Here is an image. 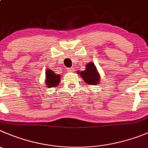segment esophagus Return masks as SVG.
I'll list each match as a JSON object with an SVG mask.
<instances>
[{
	"mask_svg": "<svg viewBox=\"0 0 148 148\" xmlns=\"http://www.w3.org/2000/svg\"><path fill=\"white\" fill-rule=\"evenodd\" d=\"M67 70L68 72H73V70H74V69H73V67H70V68H67Z\"/></svg>",
	"mask_w": 148,
	"mask_h": 148,
	"instance_id": "obj_1",
	"label": "esophagus"
}]
</instances>
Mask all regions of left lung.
I'll use <instances>...</instances> for the list:
<instances>
[{"mask_svg": "<svg viewBox=\"0 0 148 148\" xmlns=\"http://www.w3.org/2000/svg\"><path fill=\"white\" fill-rule=\"evenodd\" d=\"M86 84L88 85H97L99 82L100 75L97 70L96 66L93 62H89L86 66L84 71L78 72Z\"/></svg>", "mask_w": 148, "mask_h": 148, "instance_id": "1", "label": "left lung"}]
</instances>
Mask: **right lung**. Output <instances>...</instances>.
I'll list each match as a JSON object with an SVG mask.
<instances>
[{
	"label": "right lung",
	"mask_w": 148,
	"mask_h": 148,
	"mask_svg": "<svg viewBox=\"0 0 148 148\" xmlns=\"http://www.w3.org/2000/svg\"><path fill=\"white\" fill-rule=\"evenodd\" d=\"M61 77L60 75H57L51 70H46V84L48 87L57 86L60 82Z\"/></svg>",
	"instance_id": "add662e5"
}]
</instances>
